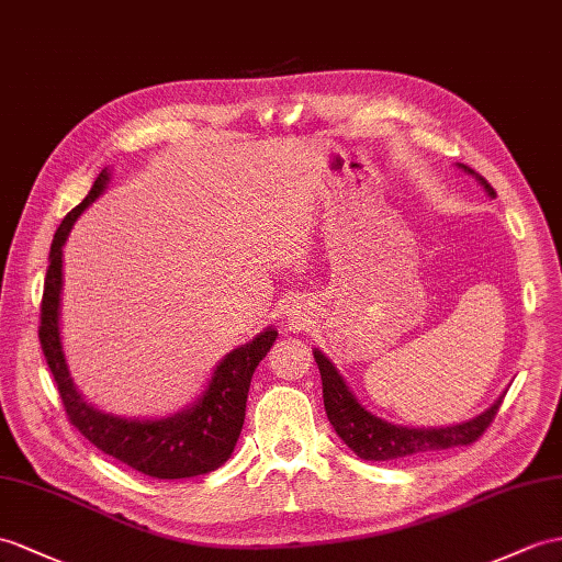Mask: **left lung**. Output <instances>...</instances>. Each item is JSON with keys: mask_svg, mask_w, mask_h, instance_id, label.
<instances>
[{"mask_svg": "<svg viewBox=\"0 0 562 562\" xmlns=\"http://www.w3.org/2000/svg\"><path fill=\"white\" fill-rule=\"evenodd\" d=\"M458 167L464 173L474 176L488 193V198H496V190L491 188L486 178L474 173L470 167H464V164H458ZM312 352L322 374L326 417L334 424L340 441L362 460H398L413 458L419 453H431V450L470 446L484 434V429L488 427L491 419L496 417L503 403L501 395V398L494 401L491 407H486L482 415L460 424H450V427H403V424H393L369 413V409L355 398V393L346 384V379L340 376L334 362L328 360L319 348H314Z\"/></svg>", "mask_w": 562, "mask_h": 562, "instance_id": "1", "label": "left lung"}]
</instances>
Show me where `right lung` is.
<instances>
[{
	"mask_svg": "<svg viewBox=\"0 0 562 562\" xmlns=\"http://www.w3.org/2000/svg\"><path fill=\"white\" fill-rule=\"evenodd\" d=\"M109 178H112V171L102 169V173L94 178L88 198L64 216L57 234H54L43 310H40V344H43L47 364L54 381H57L68 419L102 453L155 479H188L214 472L234 453L245 422V403H248L252 374L257 364L265 360L279 331L267 326L250 344L231 350L214 367L210 384L200 398L173 415L131 419L102 413L100 407L88 403L74 384L61 346L59 310L64 285V243L71 234L76 218L104 193Z\"/></svg>",
	"mask_w": 562,
	"mask_h": 562,
	"instance_id": "add662e5",
	"label": "right lung"
}]
</instances>
